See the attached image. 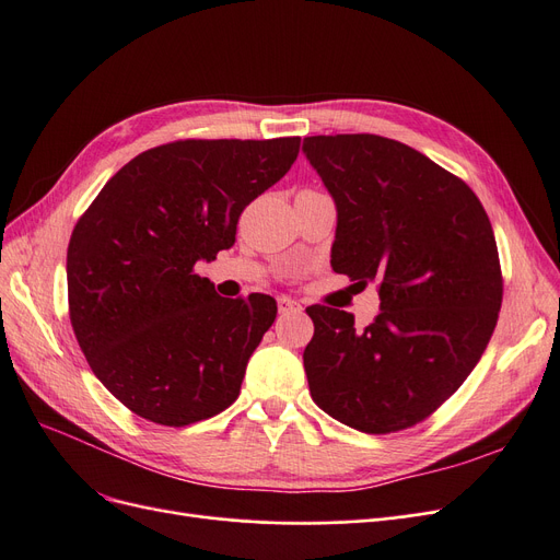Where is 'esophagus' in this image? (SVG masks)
Wrapping results in <instances>:
<instances>
[{"instance_id": "34e87169", "label": "esophagus", "mask_w": 560, "mask_h": 560, "mask_svg": "<svg viewBox=\"0 0 560 560\" xmlns=\"http://www.w3.org/2000/svg\"><path fill=\"white\" fill-rule=\"evenodd\" d=\"M278 311L280 313H299L301 311V303L290 299V296H280L278 299Z\"/></svg>"}]
</instances>
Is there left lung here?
Returning a JSON list of instances; mask_svg holds the SVG:
<instances>
[{
  "label": "left lung",
  "instance_id": "8db88e82",
  "mask_svg": "<svg viewBox=\"0 0 560 560\" xmlns=\"http://www.w3.org/2000/svg\"><path fill=\"white\" fill-rule=\"evenodd\" d=\"M336 206L331 268L376 282L381 311L354 327L311 306L303 350L322 411L366 434L411 428L477 366L498 325L493 226L469 186L381 135H315L301 147Z\"/></svg>",
  "mask_w": 560,
  "mask_h": 560
}]
</instances>
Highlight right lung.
Listing matches in <instances>:
<instances>
[{
	"label": "right lung",
	"mask_w": 560,
	"mask_h": 560,
	"mask_svg": "<svg viewBox=\"0 0 560 560\" xmlns=\"http://www.w3.org/2000/svg\"><path fill=\"white\" fill-rule=\"evenodd\" d=\"M299 142L154 147L77 222L67 247L70 319L93 374L130 411L182 428L238 399L276 299H222L196 264L233 247L241 212L287 175Z\"/></svg>",
	"instance_id": "right-lung-1"
}]
</instances>
